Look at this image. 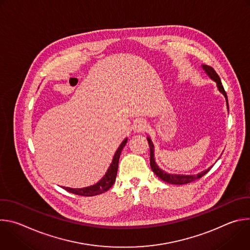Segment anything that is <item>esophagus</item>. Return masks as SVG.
<instances>
[{"mask_svg":"<svg viewBox=\"0 0 250 250\" xmlns=\"http://www.w3.org/2000/svg\"><path fill=\"white\" fill-rule=\"evenodd\" d=\"M147 128V125L144 122V121H135L133 123V125H132V129L134 132H142V131H146Z\"/></svg>","mask_w":250,"mask_h":250,"instance_id":"esophagus-1","label":"esophagus"}]
</instances>
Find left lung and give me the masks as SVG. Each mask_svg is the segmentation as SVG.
<instances>
[{"label": "left lung", "instance_id": "8db88e82", "mask_svg": "<svg viewBox=\"0 0 250 250\" xmlns=\"http://www.w3.org/2000/svg\"><path fill=\"white\" fill-rule=\"evenodd\" d=\"M203 69L205 70V72L207 73V75L211 79L215 81L217 83V86H218V89L219 91L225 96L226 100H227V105H228V109H229V103H228V96H227V93L224 89V86L222 84V81L219 77V75L217 74V72L215 70H213L212 67L208 66V65H202ZM147 141H148V145H149V148H150V167L153 171V173H155L156 176H158L160 179L164 182H167L169 184H174V185H183V184H188V183H191L197 179H199V178L203 177L205 174H207L210 168L205 170V171H202L201 173L197 174V175H177V174H169L165 171H163L162 169H160L158 167V165L155 163V160H154V146L152 144V141L149 137H147Z\"/></svg>", "mask_w": 250, "mask_h": 250}]
</instances>
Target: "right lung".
Segmentation results:
<instances>
[{"mask_svg": "<svg viewBox=\"0 0 250 250\" xmlns=\"http://www.w3.org/2000/svg\"><path fill=\"white\" fill-rule=\"evenodd\" d=\"M126 142H127V138H125L122 142V145L120 146V147L118 148V150L116 151V153L114 155L113 161H112L108 171H106L104 176L97 184H95L93 186L81 188V189H73V188H68V187H63V189H65L66 191H68L70 193H73V194L80 195V196H86V197L96 196V195H99V194H102V193H104L108 191L114 185V183L116 181L120 155L122 153L123 148L126 145Z\"/></svg>", "mask_w": 250, "mask_h": 250, "instance_id": "obj_1", "label": "right lung"}]
</instances>
